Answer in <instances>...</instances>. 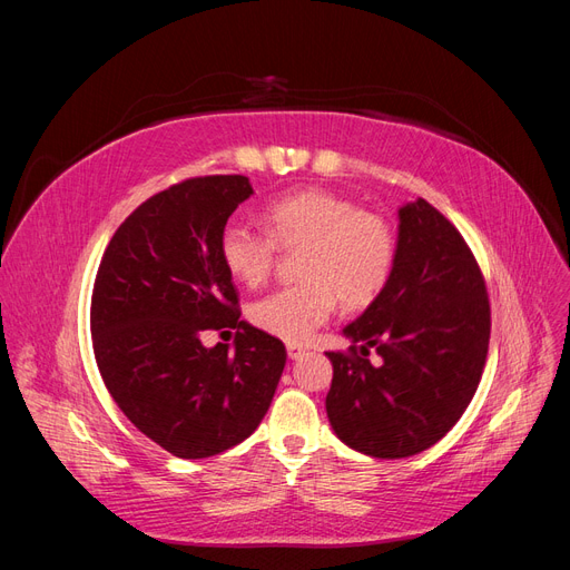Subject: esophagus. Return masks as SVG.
Segmentation results:
<instances>
[{
	"label": "esophagus",
	"mask_w": 570,
	"mask_h": 570,
	"mask_svg": "<svg viewBox=\"0 0 570 570\" xmlns=\"http://www.w3.org/2000/svg\"><path fill=\"white\" fill-rule=\"evenodd\" d=\"M304 354H306V350L299 347V344H287V356H289V358L297 361V358H302Z\"/></svg>",
	"instance_id": "esophagus-1"
}]
</instances>
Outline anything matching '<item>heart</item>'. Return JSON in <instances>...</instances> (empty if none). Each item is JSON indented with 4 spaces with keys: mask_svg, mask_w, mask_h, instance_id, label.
Returning <instances> with one entry per match:
<instances>
[{
    "mask_svg": "<svg viewBox=\"0 0 570 570\" xmlns=\"http://www.w3.org/2000/svg\"><path fill=\"white\" fill-rule=\"evenodd\" d=\"M266 230L230 220L220 230V262L235 281L262 285L281 249H302L297 285L268 292L249 306L264 333L304 342L333 316L337 299L347 308L368 306L385 289L396 237L390 223L331 189H299L275 197L264 209Z\"/></svg>",
    "mask_w": 570,
    "mask_h": 570,
    "instance_id": "1",
    "label": "heart"
}]
</instances>
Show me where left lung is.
Returning a JSON list of instances; mask_svg holds the SVG:
<instances>
[{
    "instance_id": "obj_1",
    "label": "left lung",
    "mask_w": 570,
    "mask_h": 570,
    "mask_svg": "<svg viewBox=\"0 0 570 570\" xmlns=\"http://www.w3.org/2000/svg\"><path fill=\"white\" fill-rule=\"evenodd\" d=\"M342 333L352 347L325 352V411L344 444L404 459L450 433L485 368L490 299L473 252L433 204L402 206L390 281Z\"/></svg>"
}]
</instances>
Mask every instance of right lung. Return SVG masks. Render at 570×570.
<instances>
[{
  "label": "right lung",
  "instance_id": "obj_1",
  "mask_svg": "<svg viewBox=\"0 0 570 570\" xmlns=\"http://www.w3.org/2000/svg\"><path fill=\"white\" fill-rule=\"evenodd\" d=\"M254 193L245 176L170 185L120 223L95 278L97 368L128 421L178 459H206L247 440L285 368V344L239 321L218 239ZM237 326L236 352L200 333Z\"/></svg>",
  "mask_w": 570,
  "mask_h": 570
}]
</instances>
